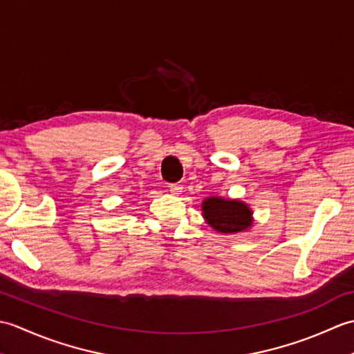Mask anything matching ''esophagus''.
Listing matches in <instances>:
<instances>
[{
	"instance_id": "obj_1",
	"label": "esophagus",
	"mask_w": 354,
	"mask_h": 354,
	"mask_svg": "<svg viewBox=\"0 0 354 354\" xmlns=\"http://www.w3.org/2000/svg\"><path fill=\"white\" fill-rule=\"evenodd\" d=\"M169 192L171 194H179L183 192V185L181 184H170L169 185Z\"/></svg>"
}]
</instances>
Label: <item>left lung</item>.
Masks as SVG:
<instances>
[{
  "mask_svg": "<svg viewBox=\"0 0 354 354\" xmlns=\"http://www.w3.org/2000/svg\"><path fill=\"white\" fill-rule=\"evenodd\" d=\"M205 221L209 227L221 232H240L251 227V209L239 201L208 198L202 204Z\"/></svg>",
  "mask_w": 354,
  "mask_h": 354,
  "instance_id": "8db88e82",
  "label": "left lung"
}]
</instances>
